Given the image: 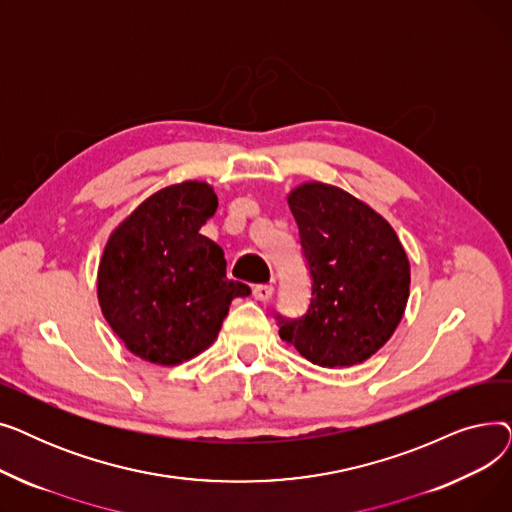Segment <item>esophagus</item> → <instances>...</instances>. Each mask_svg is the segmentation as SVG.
I'll return each mask as SVG.
<instances>
[{
  "instance_id": "obj_1",
  "label": "esophagus",
  "mask_w": 512,
  "mask_h": 512,
  "mask_svg": "<svg viewBox=\"0 0 512 512\" xmlns=\"http://www.w3.org/2000/svg\"><path fill=\"white\" fill-rule=\"evenodd\" d=\"M253 294H255V299L257 301H270L272 299V294H274V286L272 284H259V286H255L253 288Z\"/></svg>"
}]
</instances>
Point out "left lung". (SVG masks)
<instances>
[{"label":"left lung","instance_id":"obj_1","mask_svg":"<svg viewBox=\"0 0 512 512\" xmlns=\"http://www.w3.org/2000/svg\"><path fill=\"white\" fill-rule=\"evenodd\" d=\"M311 274L303 317L278 315L280 338L321 367L363 363L390 340L409 301L411 265L394 228L367 203L324 182L288 195Z\"/></svg>","mask_w":512,"mask_h":512}]
</instances>
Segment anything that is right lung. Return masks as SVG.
<instances>
[{
	"label": "right lung",
	"mask_w": 512,
	"mask_h": 512,
	"mask_svg": "<svg viewBox=\"0 0 512 512\" xmlns=\"http://www.w3.org/2000/svg\"><path fill=\"white\" fill-rule=\"evenodd\" d=\"M215 209L213 188L186 180L145 199L107 238L97 299L132 355L168 367L197 357L232 299L251 294L226 278L222 247L199 234Z\"/></svg>",
	"instance_id": "1"
}]
</instances>
